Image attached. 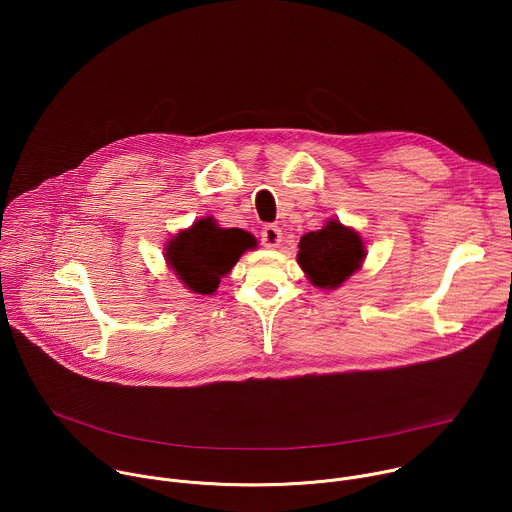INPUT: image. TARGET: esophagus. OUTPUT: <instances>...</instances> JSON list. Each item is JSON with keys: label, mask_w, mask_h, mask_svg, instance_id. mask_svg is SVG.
<instances>
[{"label": "esophagus", "mask_w": 512, "mask_h": 512, "mask_svg": "<svg viewBox=\"0 0 512 512\" xmlns=\"http://www.w3.org/2000/svg\"><path fill=\"white\" fill-rule=\"evenodd\" d=\"M281 239H283V233L273 225H269L261 231V241L267 249H277L281 245Z\"/></svg>", "instance_id": "esophagus-1"}]
</instances>
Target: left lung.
<instances>
[{
    "label": "left lung",
    "instance_id": "1",
    "mask_svg": "<svg viewBox=\"0 0 512 512\" xmlns=\"http://www.w3.org/2000/svg\"><path fill=\"white\" fill-rule=\"evenodd\" d=\"M298 247V265L314 287L326 291L350 279L367 257L360 233L342 225L338 218H330L322 229L306 233Z\"/></svg>",
    "mask_w": 512,
    "mask_h": 512
}]
</instances>
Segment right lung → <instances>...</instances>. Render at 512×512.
Segmentation results:
<instances>
[{
  "label": "right lung",
  "instance_id": "1",
  "mask_svg": "<svg viewBox=\"0 0 512 512\" xmlns=\"http://www.w3.org/2000/svg\"><path fill=\"white\" fill-rule=\"evenodd\" d=\"M257 247V239L243 229H225L212 216L172 235L164 257L174 275L192 294L214 296L218 283L237 265L243 253Z\"/></svg>",
  "mask_w": 512,
  "mask_h": 512
}]
</instances>
